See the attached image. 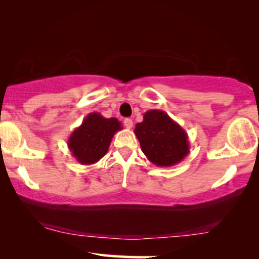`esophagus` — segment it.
<instances>
[{
    "mask_svg": "<svg viewBox=\"0 0 259 259\" xmlns=\"http://www.w3.org/2000/svg\"><path fill=\"white\" fill-rule=\"evenodd\" d=\"M123 125L126 126V128H132L133 127V121H132V119H125L123 120Z\"/></svg>",
    "mask_w": 259,
    "mask_h": 259,
    "instance_id": "esophagus-1",
    "label": "esophagus"
}]
</instances>
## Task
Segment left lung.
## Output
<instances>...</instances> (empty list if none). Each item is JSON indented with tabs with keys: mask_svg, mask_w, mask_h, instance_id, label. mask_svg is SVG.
Wrapping results in <instances>:
<instances>
[{
	"mask_svg": "<svg viewBox=\"0 0 259 259\" xmlns=\"http://www.w3.org/2000/svg\"><path fill=\"white\" fill-rule=\"evenodd\" d=\"M134 133L141 151L155 166L168 167L179 164L190 152L187 133L167 113L151 109L136 125Z\"/></svg>",
	"mask_w": 259,
	"mask_h": 259,
	"instance_id": "1",
	"label": "left lung"
}]
</instances>
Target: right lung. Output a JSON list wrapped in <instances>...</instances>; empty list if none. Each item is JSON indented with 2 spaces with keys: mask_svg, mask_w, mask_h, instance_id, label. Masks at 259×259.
Returning a JSON list of instances; mask_svg holds the SVG:
<instances>
[{
  "mask_svg": "<svg viewBox=\"0 0 259 259\" xmlns=\"http://www.w3.org/2000/svg\"><path fill=\"white\" fill-rule=\"evenodd\" d=\"M122 130L116 118H104L100 113H90L68 139V148L81 165H92L107 153L112 138Z\"/></svg>",
  "mask_w": 259,
  "mask_h": 259,
  "instance_id": "obj_1",
  "label": "right lung"
}]
</instances>
